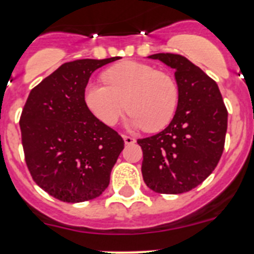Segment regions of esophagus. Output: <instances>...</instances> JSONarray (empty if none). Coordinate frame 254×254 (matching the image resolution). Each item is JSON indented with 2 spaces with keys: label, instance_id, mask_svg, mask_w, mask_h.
Segmentation results:
<instances>
[{
  "label": "esophagus",
  "instance_id": "1",
  "mask_svg": "<svg viewBox=\"0 0 254 254\" xmlns=\"http://www.w3.org/2000/svg\"><path fill=\"white\" fill-rule=\"evenodd\" d=\"M123 139H124L125 145H131V143H134L135 141H136V140H135L134 137L127 136V135H123Z\"/></svg>",
  "mask_w": 254,
  "mask_h": 254
}]
</instances>
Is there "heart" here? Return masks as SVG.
<instances>
[{
  "label": "heart",
  "instance_id": "1",
  "mask_svg": "<svg viewBox=\"0 0 254 254\" xmlns=\"http://www.w3.org/2000/svg\"><path fill=\"white\" fill-rule=\"evenodd\" d=\"M106 84L89 82L84 103L103 124H117L125 109L127 127L157 131L172 120L178 104V87L172 76L146 64L127 61L103 73Z\"/></svg>",
  "mask_w": 254,
  "mask_h": 254
}]
</instances>
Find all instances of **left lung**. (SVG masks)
<instances>
[{
  "label": "left lung",
  "mask_w": 254,
  "mask_h": 254,
  "mask_svg": "<svg viewBox=\"0 0 254 254\" xmlns=\"http://www.w3.org/2000/svg\"><path fill=\"white\" fill-rule=\"evenodd\" d=\"M175 70L178 104L165 130L139 139L146 186L156 193L181 194L198 187L219 163L227 130V111L216 82L177 54H153Z\"/></svg>",
  "instance_id": "obj_1"
}]
</instances>
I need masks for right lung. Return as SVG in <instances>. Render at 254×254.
<instances>
[{
    "label": "right lung",
    "mask_w": 254,
    "mask_h": 254,
    "mask_svg": "<svg viewBox=\"0 0 254 254\" xmlns=\"http://www.w3.org/2000/svg\"><path fill=\"white\" fill-rule=\"evenodd\" d=\"M119 60L83 59L61 65L30 91L19 127L28 170L54 198L81 203L101 195L124 140L84 103L97 68Z\"/></svg>",
    "instance_id": "1"
}]
</instances>
